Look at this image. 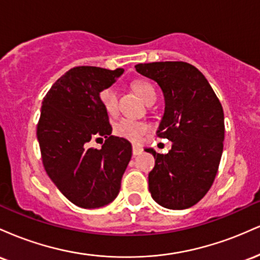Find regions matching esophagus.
Listing matches in <instances>:
<instances>
[{
	"label": "esophagus",
	"instance_id": "34e87169",
	"mask_svg": "<svg viewBox=\"0 0 260 260\" xmlns=\"http://www.w3.org/2000/svg\"><path fill=\"white\" fill-rule=\"evenodd\" d=\"M142 151H143V149L138 147V145H133L132 147V154L134 155V156H136V155H139Z\"/></svg>",
	"mask_w": 260,
	"mask_h": 260
}]
</instances>
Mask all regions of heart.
Wrapping results in <instances>:
<instances>
[{
	"label": "heart",
	"instance_id": "heart-1",
	"mask_svg": "<svg viewBox=\"0 0 260 260\" xmlns=\"http://www.w3.org/2000/svg\"><path fill=\"white\" fill-rule=\"evenodd\" d=\"M133 89L137 92V95L147 105L153 104L155 99H156L155 89L153 88V85L149 84L147 82H142V80L136 82L133 84ZM100 100L107 113L113 115V113L117 111V98H116V91L113 88H105L104 90H101ZM148 124L144 123V122L128 120V118H122L113 127V132H115L116 136L133 143L139 142V139L148 132Z\"/></svg>",
	"mask_w": 260,
	"mask_h": 260
}]
</instances>
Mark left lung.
Returning a JSON list of instances; mask_svg holds the SVG:
<instances>
[{"label":"left lung","instance_id":"obj_1","mask_svg":"<svg viewBox=\"0 0 260 260\" xmlns=\"http://www.w3.org/2000/svg\"><path fill=\"white\" fill-rule=\"evenodd\" d=\"M137 72L155 80L165 98L157 137L168 138V154H153L149 192L168 209L193 207L208 193L219 169L225 123L222 106L213 88L194 66L182 61L136 66Z\"/></svg>","mask_w":260,"mask_h":260}]
</instances>
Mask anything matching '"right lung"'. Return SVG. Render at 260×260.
<instances>
[{
  "label": "right lung",
  "instance_id": "1",
  "mask_svg": "<svg viewBox=\"0 0 260 260\" xmlns=\"http://www.w3.org/2000/svg\"><path fill=\"white\" fill-rule=\"evenodd\" d=\"M79 66L53 83L45 95L37 136L45 171L68 201L94 209L111 203L132 156L127 139L112 136L100 91L123 74ZM106 139L101 149L91 148Z\"/></svg>",
  "mask_w": 260,
  "mask_h": 260
}]
</instances>
